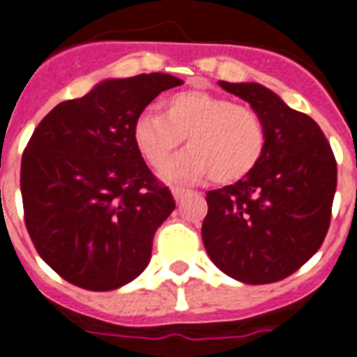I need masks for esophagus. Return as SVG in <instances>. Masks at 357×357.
I'll list each match as a JSON object with an SVG mask.
<instances>
[{
  "label": "esophagus",
  "mask_w": 357,
  "mask_h": 357,
  "mask_svg": "<svg viewBox=\"0 0 357 357\" xmlns=\"http://www.w3.org/2000/svg\"><path fill=\"white\" fill-rule=\"evenodd\" d=\"M171 192H173V197H175L176 202H181L182 197L186 196V194H190V190L182 188V186H173V188H171Z\"/></svg>",
  "instance_id": "esophagus-1"
}]
</instances>
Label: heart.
Wrapping results in <instances>:
<instances>
[{"label":"heart","mask_w":357,"mask_h":357,"mask_svg":"<svg viewBox=\"0 0 357 357\" xmlns=\"http://www.w3.org/2000/svg\"><path fill=\"white\" fill-rule=\"evenodd\" d=\"M187 140L189 150L167 162ZM132 142L153 169L165 163L163 178L197 181L211 175L218 184H232L253 173L266 148L261 118L245 106L202 89L181 91L161 102V116L142 112L132 123Z\"/></svg>","instance_id":"obj_1"}]
</instances>
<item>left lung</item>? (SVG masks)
<instances>
[{"instance_id": "8db88e82", "label": "left lung", "mask_w": 357, "mask_h": 357, "mask_svg": "<svg viewBox=\"0 0 357 357\" xmlns=\"http://www.w3.org/2000/svg\"><path fill=\"white\" fill-rule=\"evenodd\" d=\"M251 104L266 132L261 163L236 184L207 192L205 251L249 285L280 282L321 247L331 222L337 161L319 125L259 83L218 82Z\"/></svg>"}]
</instances>
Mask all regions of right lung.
<instances>
[{
    "mask_svg": "<svg viewBox=\"0 0 357 357\" xmlns=\"http://www.w3.org/2000/svg\"><path fill=\"white\" fill-rule=\"evenodd\" d=\"M178 85L160 72L106 79L36 127L20 165L24 222L41 259L66 282L112 291L148 266L175 199L135 146L132 123Z\"/></svg>",
    "mask_w": 357,
    "mask_h": 357,
    "instance_id": "obj_1",
    "label": "right lung"
}]
</instances>
